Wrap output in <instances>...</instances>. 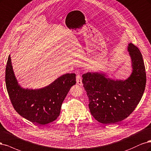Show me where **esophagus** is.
<instances>
[{"mask_svg": "<svg viewBox=\"0 0 151 151\" xmlns=\"http://www.w3.org/2000/svg\"><path fill=\"white\" fill-rule=\"evenodd\" d=\"M76 82L79 85H80V86L83 85L82 80H81V76L80 74H79V73H78L77 75H76Z\"/></svg>", "mask_w": 151, "mask_h": 151, "instance_id": "1", "label": "esophagus"}]
</instances>
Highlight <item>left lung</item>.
Returning a JSON list of instances; mask_svg holds the SVG:
<instances>
[{
	"mask_svg": "<svg viewBox=\"0 0 151 151\" xmlns=\"http://www.w3.org/2000/svg\"><path fill=\"white\" fill-rule=\"evenodd\" d=\"M128 51L132 73L127 80H114L98 72L82 76L91 114L100 123L112 124L128 117L142 99L146 83L142 55L132 43L129 44Z\"/></svg>",
	"mask_w": 151,
	"mask_h": 151,
	"instance_id": "left-lung-1",
	"label": "left lung"
}]
</instances>
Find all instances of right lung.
<instances>
[{
  "label": "right lung",
  "mask_w": 151,
  "mask_h": 151,
  "mask_svg": "<svg viewBox=\"0 0 151 151\" xmlns=\"http://www.w3.org/2000/svg\"><path fill=\"white\" fill-rule=\"evenodd\" d=\"M76 83L75 73H67L41 89H24L18 84L9 55L6 68V84L14 109L22 117L45 125L60 115L62 103Z\"/></svg>",
  "instance_id": "obj_1"
}]
</instances>
